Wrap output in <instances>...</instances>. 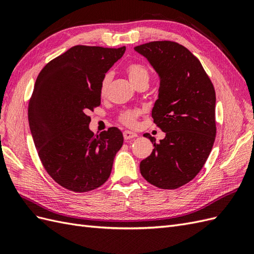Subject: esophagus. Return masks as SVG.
Segmentation results:
<instances>
[{"label": "esophagus", "mask_w": 254, "mask_h": 254, "mask_svg": "<svg viewBox=\"0 0 254 254\" xmlns=\"http://www.w3.org/2000/svg\"><path fill=\"white\" fill-rule=\"evenodd\" d=\"M123 137H125L126 140H131L135 137H137V134L133 133V132H129V131H125V132H123Z\"/></svg>", "instance_id": "1"}]
</instances>
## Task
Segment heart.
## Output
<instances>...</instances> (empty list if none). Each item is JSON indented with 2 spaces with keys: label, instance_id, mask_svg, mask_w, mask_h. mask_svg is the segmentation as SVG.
<instances>
[{
  "label": "heart",
  "instance_id": "1",
  "mask_svg": "<svg viewBox=\"0 0 254 254\" xmlns=\"http://www.w3.org/2000/svg\"><path fill=\"white\" fill-rule=\"evenodd\" d=\"M126 71L129 81H131L135 87L139 86L141 83L148 84L149 79H150V73H149V69L141 63L134 62V63L128 64L126 67ZM110 80H112V75L109 73L104 75L103 79L101 81V86H100V94L102 97L107 95ZM140 114L141 112L138 108H131V109L123 110V112H121L118 116V121L127 127H134L136 120H137L138 116Z\"/></svg>",
  "mask_w": 254,
  "mask_h": 254
}]
</instances>
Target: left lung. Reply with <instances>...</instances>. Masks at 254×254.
I'll return each instance as SVG.
<instances>
[{
	"label": "left lung",
	"mask_w": 254,
	"mask_h": 254,
	"mask_svg": "<svg viewBox=\"0 0 254 254\" xmlns=\"http://www.w3.org/2000/svg\"><path fill=\"white\" fill-rule=\"evenodd\" d=\"M146 57L160 76L153 122L164 139L140 162V174L160 189H177L196 176L216 139V92L203 65L189 49L171 41H157L134 48Z\"/></svg>",
	"instance_id": "1"
}]
</instances>
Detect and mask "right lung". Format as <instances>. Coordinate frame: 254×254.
<instances>
[{"label": "right lung", "mask_w": 254, "mask_h": 254, "mask_svg": "<svg viewBox=\"0 0 254 254\" xmlns=\"http://www.w3.org/2000/svg\"><path fill=\"white\" fill-rule=\"evenodd\" d=\"M125 51V46L77 45L36 78L28 108L32 137L45 171L69 191L89 192L105 184L122 147L119 128L95 135L88 114L101 105V81Z\"/></svg>", "instance_id": "obj_1"}]
</instances>
